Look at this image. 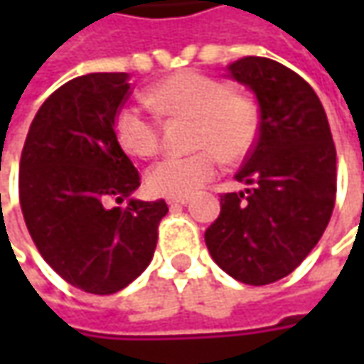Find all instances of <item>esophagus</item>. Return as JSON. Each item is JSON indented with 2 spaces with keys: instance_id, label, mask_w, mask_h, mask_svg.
I'll use <instances>...</instances> for the list:
<instances>
[{
  "instance_id": "obj_1",
  "label": "esophagus",
  "mask_w": 364,
  "mask_h": 364,
  "mask_svg": "<svg viewBox=\"0 0 364 364\" xmlns=\"http://www.w3.org/2000/svg\"><path fill=\"white\" fill-rule=\"evenodd\" d=\"M188 204V196H180V198H168V206L176 208V206H184Z\"/></svg>"
}]
</instances>
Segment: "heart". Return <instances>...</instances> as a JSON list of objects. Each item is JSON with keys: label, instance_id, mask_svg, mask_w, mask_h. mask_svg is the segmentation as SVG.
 I'll return each mask as SVG.
<instances>
[{"label": "heart", "instance_id": "heart-1", "mask_svg": "<svg viewBox=\"0 0 364 364\" xmlns=\"http://www.w3.org/2000/svg\"><path fill=\"white\" fill-rule=\"evenodd\" d=\"M147 103L164 117L192 119L190 146L196 151L168 156L147 172L154 194L180 198L208 184L220 168L245 160L259 137V109L249 97L232 92L220 78L182 70L154 85ZM113 133L119 147L133 158L147 160L160 151V125L139 107L123 105L115 113Z\"/></svg>", "mask_w": 364, "mask_h": 364}]
</instances>
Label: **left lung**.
Wrapping results in <instances>:
<instances>
[{
    "label": "left lung",
    "mask_w": 364,
    "mask_h": 364,
    "mask_svg": "<svg viewBox=\"0 0 364 364\" xmlns=\"http://www.w3.org/2000/svg\"><path fill=\"white\" fill-rule=\"evenodd\" d=\"M229 77L255 92L259 137L206 229L210 257L237 282L267 286L300 265L320 241L336 200V147L314 89L263 56L229 64Z\"/></svg>",
    "instance_id": "8db88e82"
}]
</instances>
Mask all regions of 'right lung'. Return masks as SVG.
<instances>
[{"mask_svg": "<svg viewBox=\"0 0 364 364\" xmlns=\"http://www.w3.org/2000/svg\"><path fill=\"white\" fill-rule=\"evenodd\" d=\"M127 80L91 73L64 82L38 109L21 149L20 204L32 241L63 279L97 296L141 275L168 213L166 200L129 198L139 172L113 133L132 95Z\"/></svg>", "mask_w": 364, "mask_h": 364, "instance_id": "obj_1", "label": "right lung"}]
</instances>
